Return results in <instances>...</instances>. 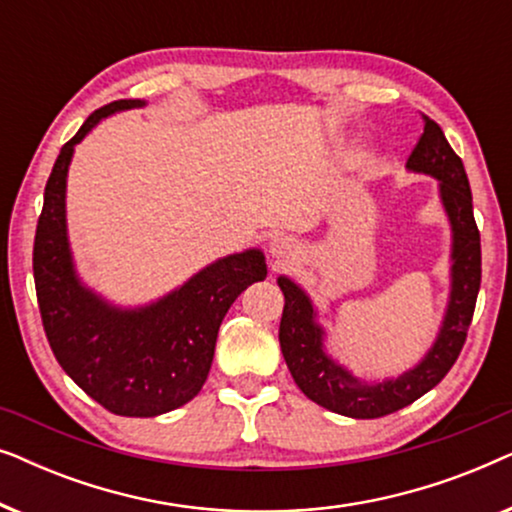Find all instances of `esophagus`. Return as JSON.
<instances>
[{
  "mask_svg": "<svg viewBox=\"0 0 512 512\" xmlns=\"http://www.w3.org/2000/svg\"><path fill=\"white\" fill-rule=\"evenodd\" d=\"M270 254L277 258V261H284V258H291L296 254V244L291 240H286V237H277L275 242L270 244Z\"/></svg>",
  "mask_w": 512,
  "mask_h": 512,
  "instance_id": "esophagus-1",
  "label": "esophagus"
}]
</instances>
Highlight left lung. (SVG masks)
<instances>
[{"mask_svg": "<svg viewBox=\"0 0 512 512\" xmlns=\"http://www.w3.org/2000/svg\"><path fill=\"white\" fill-rule=\"evenodd\" d=\"M422 118L424 132L410 153L408 170L440 179V198L450 216L454 237L450 305H447L436 345L424 356V361L396 380L380 382L375 387L359 382L324 354V345H321L324 333L314 324L310 298L291 279L279 277V289L284 293L279 345H282L286 366L310 401L345 417L375 419L415 403L450 373L473 321L482 277V254L480 230L473 216L471 186H468L464 163L452 151L440 125L424 114Z\"/></svg>", "mask_w": 512, "mask_h": 512, "instance_id": "left-lung-1", "label": "left lung"}]
</instances>
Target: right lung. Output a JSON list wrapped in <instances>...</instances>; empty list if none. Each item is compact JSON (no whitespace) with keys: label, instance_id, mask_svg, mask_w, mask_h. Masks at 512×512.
I'll list each match as a JSON object with an SVG mask.
<instances>
[{"label":"right lung","instance_id":"add662e5","mask_svg":"<svg viewBox=\"0 0 512 512\" xmlns=\"http://www.w3.org/2000/svg\"><path fill=\"white\" fill-rule=\"evenodd\" d=\"M142 104H104L62 146L46 181L32 251L41 324L55 359L93 401L121 417H156L198 396L223 317L249 284L268 275L263 254L251 249L212 263L142 310H116L79 284L65 226L69 160L100 118Z\"/></svg>","mask_w":512,"mask_h":512}]
</instances>
